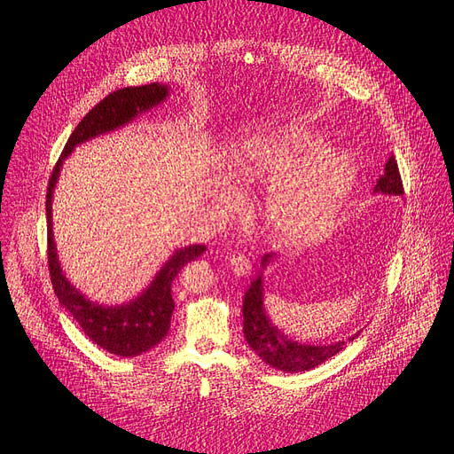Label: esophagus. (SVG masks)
<instances>
[{"label": "esophagus", "instance_id": "34e87169", "mask_svg": "<svg viewBox=\"0 0 454 454\" xmlns=\"http://www.w3.org/2000/svg\"><path fill=\"white\" fill-rule=\"evenodd\" d=\"M230 265H231V270H233L237 276H248L250 270H252L250 261H248L245 255H241V254H233V255L230 257Z\"/></svg>", "mask_w": 454, "mask_h": 454}]
</instances>
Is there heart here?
Instances as JSON below:
<instances>
[{"label":"heart","mask_w":454,"mask_h":454,"mask_svg":"<svg viewBox=\"0 0 454 454\" xmlns=\"http://www.w3.org/2000/svg\"><path fill=\"white\" fill-rule=\"evenodd\" d=\"M355 182L349 154L325 149L322 134L301 125H272L233 141L224 187L241 197L267 187L263 228L281 247L313 243L331 230ZM226 207L224 200H219Z\"/></svg>","instance_id":"heart-1"}]
</instances>
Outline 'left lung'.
<instances>
[{
    "label": "left lung",
    "instance_id": "1",
    "mask_svg": "<svg viewBox=\"0 0 454 454\" xmlns=\"http://www.w3.org/2000/svg\"><path fill=\"white\" fill-rule=\"evenodd\" d=\"M373 193L401 197L403 195V182L397 169V161L394 154L388 158L385 165V173L377 180ZM276 259V254H265L261 257V270L255 279L250 283L248 291L243 300V333L248 346L259 355V359L269 366L285 372V373H298L307 372L320 366L342 351L349 342H353L361 335L356 331L355 335L346 340H337L331 344H307L298 342L296 339L285 335L278 325L272 324L267 309H265V287H263V274L267 267Z\"/></svg>",
    "mask_w": 454,
    "mask_h": 454
}]
</instances>
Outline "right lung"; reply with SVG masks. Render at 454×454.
I'll return each mask as SVG.
<instances>
[{
    "label": "right lung",
    "instance_id": "1",
    "mask_svg": "<svg viewBox=\"0 0 454 454\" xmlns=\"http://www.w3.org/2000/svg\"><path fill=\"white\" fill-rule=\"evenodd\" d=\"M171 95L167 84L153 82L136 88H121L98 106L91 108L77 129L71 132L66 147L55 165L45 195V219H47V261L55 294L60 305L74 317L84 335L93 344L119 356H137L158 346L169 333L175 301L171 285L178 272L206 252L204 245H189L173 252L156 272L153 281L137 296L129 301L106 305L91 301L71 283L62 267L53 235V193L60 176L62 163L81 143L93 137L110 134L136 121L137 115L145 114L165 103Z\"/></svg>",
    "mask_w": 454,
    "mask_h": 454
}]
</instances>
